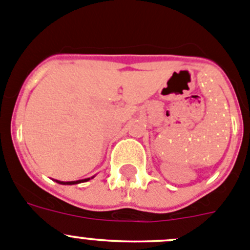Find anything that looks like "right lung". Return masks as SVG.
<instances>
[{
	"label": "right lung",
	"mask_w": 250,
	"mask_h": 250,
	"mask_svg": "<svg viewBox=\"0 0 250 250\" xmlns=\"http://www.w3.org/2000/svg\"><path fill=\"white\" fill-rule=\"evenodd\" d=\"M93 178V177H92ZM91 178H87V179H82V181H73V182H61V181H56L57 183L60 184H68V186H71V184H78V183H82V182H87L89 181Z\"/></svg>",
	"instance_id": "1"
}]
</instances>
